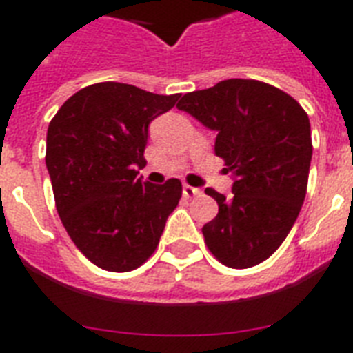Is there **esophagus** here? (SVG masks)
<instances>
[{
  "mask_svg": "<svg viewBox=\"0 0 353 353\" xmlns=\"http://www.w3.org/2000/svg\"><path fill=\"white\" fill-rule=\"evenodd\" d=\"M199 194H201L199 188L190 187V185H183V196H185V198H196Z\"/></svg>",
  "mask_w": 353,
  "mask_h": 353,
  "instance_id": "34e87169",
  "label": "esophagus"
}]
</instances>
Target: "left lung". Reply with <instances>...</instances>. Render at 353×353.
<instances>
[{"label": "left lung", "instance_id": "1", "mask_svg": "<svg viewBox=\"0 0 353 353\" xmlns=\"http://www.w3.org/2000/svg\"><path fill=\"white\" fill-rule=\"evenodd\" d=\"M177 108L218 132L214 152L234 176L229 198L205 188L218 201V214L201 229L209 251L232 269L268 260L306 198L313 154L307 113L282 90L251 79L187 93Z\"/></svg>", "mask_w": 353, "mask_h": 353}]
</instances>
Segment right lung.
I'll return each instance as SVG.
<instances>
[{
    "instance_id": "add662e5",
    "label": "right lung",
    "mask_w": 353,
    "mask_h": 353,
    "mask_svg": "<svg viewBox=\"0 0 353 353\" xmlns=\"http://www.w3.org/2000/svg\"><path fill=\"white\" fill-rule=\"evenodd\" d=\"M179 95H155L121 82H99L69 97L49 122L46 165L60 220L90 262L126 273L159 245L166 218L181 199V181L152 185L148 124Z\"/></svg>"
}]
</instances>
